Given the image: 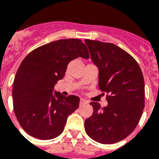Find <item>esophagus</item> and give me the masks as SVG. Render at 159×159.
<instances>
[{
  "instance_id": "34e87169",
  "label": "esophagus",
  "mask_w": 159,
  "mask_h": 159,
  "mask_svg": "<svg viewBox=\"0 0 159 159\" xmlns=\"http://www.w3.org/2000/svg\"><path fill=\"white\" fill-rule=\"evenodd\" d=\"M85 103H88V102L86 100H84V99H81L80 100V105L82 106V105L85 104Z\"/></svg>"
}]
</instances>
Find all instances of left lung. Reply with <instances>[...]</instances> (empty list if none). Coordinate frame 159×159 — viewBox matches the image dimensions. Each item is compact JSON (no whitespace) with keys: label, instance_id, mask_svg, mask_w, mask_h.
Here are the masks:
<instances>
[{"label":"left lung","instance_id":"left-lung-1","mask_svg":"<svg viewBox=\"0 0 159 159\" xmlns=\"http://www.w3.org/2000/svg\"><path fill=\"white\" fill-rule=\"evenodd\" d=\"M90 57L98 68V86L109 95L102 108L90 102L93 113L85 120V132L93 141L114 144L129 136L145 107V82L133 57L111 43L85 40Z\"/></svg>","mask_w":159,"mask_h":159}]
</instances>
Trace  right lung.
<instances>
[{"instance_id":"obj_1","label":"right lung","mask_w":159,"mask_h":159,"mask_svg":"<svg viewBox=\"0 0 159 159\" xmlns=\"http://www.w3.org/2000/svg\"><path fill=\"white\" fill-rule=\"evenodd\" d=\"M88 59L80 40L51 42L31 51L20 64L13 85L14 111L18 123L30 136L50 140L63 132L68 116L79 107L80 98L55 91L70 61Z\"/></svg>"}]
</instances>
